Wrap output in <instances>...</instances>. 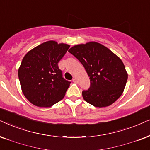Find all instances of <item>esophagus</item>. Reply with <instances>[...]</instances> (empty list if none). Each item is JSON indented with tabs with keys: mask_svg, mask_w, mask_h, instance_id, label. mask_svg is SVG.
Here are the masks:
<instances>
[{
	"mask_svg": "<svg viewBox=\"0 0 150 150\" xmlns=\"http://www.w3.org/2000/svg\"><path fill=\"white\" fill-rule=\"evenodd\" d=\"M73 81L74 83H77V82H78V81H77V79L76 78H74L73 79Z\"/></svg>",
	"mask_w": 150,
	"mask_h": 150,
	"instance_id": "1",
	"label": "esophagus"
}]
</instances>
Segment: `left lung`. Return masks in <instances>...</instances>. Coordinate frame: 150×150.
Wrapping results in <instances>:
<instances>
[{
	"mask_svg": "<svg viewBox=\"0 0 150 150\" xmlns=\"http://www.w3.org/2000/svg\"><path fill=\"white\" fill-rule=\"evenodd\" d=\"M69 52L82 64L90 77V88L82 91L86 102L95 107H106L120 97L127 73L118 56L95 42L74 46Z\"/></svg>",
	"mask_w": 150,
	"mask_h": 150,
	"instance_id": "obj_1",
	"label": "left lung"
}]
</instances>
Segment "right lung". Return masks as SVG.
<instances>
[{"mask_svg":"<svg viewBox=\"0 0 150 150\" xmlns=\"http://www.w3.org/2000/svg\"><path fill=\"white\" fill-rule=\"evenodd\" d=\"M70 46L48 41L29 51L18 69L25 97L38 107H50L62 100L71 81L63 77L58 62Z\"/></svg>","mask_w":150,"mask_h":150,"instance_id":"right-lung-1","label":"right lung"}]
</instances>
